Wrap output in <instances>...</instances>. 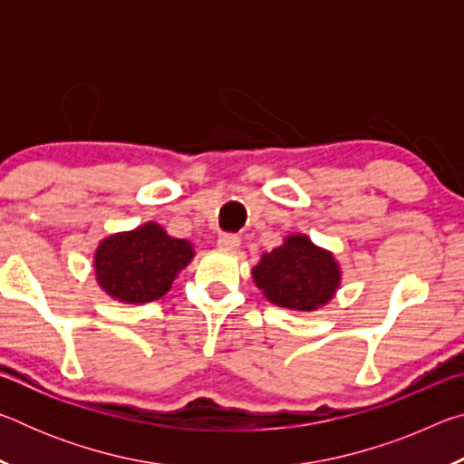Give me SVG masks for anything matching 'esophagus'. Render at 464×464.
<instances>
[{"label":"esophagus","instance_id":"1","mask_svg":"<svg viewBox=\"0 0 464 464\" xmlns=\"http://www.w3.org/2000/svg\"><path fill=\"white\" fill-rule=\"evenodd\" d=\"M239 243H241V239L235 233H223V235H218L217 246L225 251H235L239 247Z\"/></svg>","mask_w":464,"mask_h":464}]
</instances>
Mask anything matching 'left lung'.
Masks as SVG:
<instances>
[{
	"mask_svg": "<svg viewBox=\"0 0 464 464\" xmlns=\"http://www.w3.org/2000/svg\"><path fill=\"white\" fill-rule=\"evenodd\" d=\"M254 280L278 307L313 311L334 296L340 270L332 254L295 235L285 246L262 256L254 268Z\"/></svg>",
	"mask_w": 464,
	"mask_h": 464,
	"instance_id": "left-lung-1",
	"label": "left lung"
}]
</instances>
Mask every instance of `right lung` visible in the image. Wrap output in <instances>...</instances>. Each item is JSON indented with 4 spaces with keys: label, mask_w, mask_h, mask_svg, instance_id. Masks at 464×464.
Masks as SVG:
<instances>
[{
    "label": "right lung",
    "mask_w": 464,
    "mask_h": 464,
    "mask_svg": "<svg viewBox=\"0 0 464 464\" xmlns=\"http://www.w3.org/2000/svg\"><path fill=\"white\" fill-rule=\"evenodd\" d=\"M194 251L184 239L169 237L160 225L147 223L130 233L112 235L96 251L100 286L127 303H151L169 290L176 274Z\"/></svg>",
    "instance_id": "add662e5"
}]
</instances>
